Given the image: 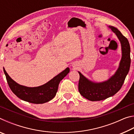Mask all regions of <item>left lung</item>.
<instances>
[{"label":"left lung","mask_w":134,"mask_h":134,"mask_svg":"<svg viewBox=\"0 0 134 134\" xmlns=\"http://www.w3.org/2000/svg\"><path fill=\"white\" fill-rule=\"evenodd\" d=\"M121 43L122 57L118 69L108 81L96 83L89 81L80 72L79 91L81 96L91 101H100L112 96L121 89L130 70L131 64L130 45L127 38L118 29L109 26Z\"/></svg>","instance_id":"left-lung-1"}]
</instances>
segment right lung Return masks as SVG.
<instances>
[{
    "label": "right lung",
    "mask_w": 134,
    "mask_h": 134,
    "mask_svg": "<svg viewBox=\"0 0 134 134\" xmlns=\"http://www.w3.org/2000/svg\"><path fill=\"white\" fill-rule=\"evenodd\" d=\"M3 71L8 85L16 96L28 102L40 104L46 103L55 96L59 83L69 73L70 69L67 68L45 85L36 87H28L19 85L10 77L4 69Z\"/></svg>",
    "instance_id": "right-lung-1"
}]
</instances>
